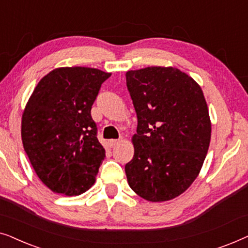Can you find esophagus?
Instances as JSON below:
<instances>
[{
	"mask_svg": "<svg viewBox=\"0 0 248 248\" xmlns=\"http://www.w3.org/2000/svg\"><path fill=\"white\" fill-rule=\"evenodd\" d=\"M121 142V140H109V142H108V143H109V145L111 148L113 147H116V145H118V143H120Z\"/></svg>",
	"mask_w": 248,
	"mask_h": 248,
	"instance_id": "esophagus-1",
	"label": "esophagus"
}]
</instances>
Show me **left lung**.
Returning <instances> with one entry per match:
<instances>
[{
    "label": "left lung",
    "instance_id": "1",
    "mask_svg": "<svg viewBox=\"0 0 248 248\" xmlns=\"http://www.w3.org/2000/svg\"><path fill=\"white\" fill-rule=\"evenodd\" d=\"M138 116L134 155L125 165L130 187L142 199L164 202L187 189L201 170L211 122L201 87L176 67L126 72Z\"/></svg>",
    "mask_w": 248,
    "mask_h": 248
}]
</instances>
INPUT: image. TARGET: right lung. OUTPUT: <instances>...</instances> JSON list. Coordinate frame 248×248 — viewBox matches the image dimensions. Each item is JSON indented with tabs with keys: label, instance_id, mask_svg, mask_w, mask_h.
Instances as JSON below:
<instances>
[{
	"label": "right lung",
	"instance_id": "add662e5",
	"mask_svg": "<svg viewBox=\"0 0 248 248\" xmlns=\"http://www.w3.org/2000/svg\"><path fill=\"white\" fill-rule=\"evenodd\" d=\"M110 73L60 67L37 84L22 114L21 138L30 164L53 192L80 195L96 181L106 157L91 107Z\"/></svg>",
	"mask_w": 248,
	"mask_h": 248
}]
</instances>
